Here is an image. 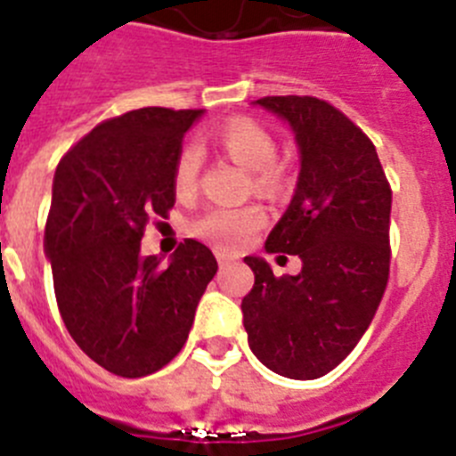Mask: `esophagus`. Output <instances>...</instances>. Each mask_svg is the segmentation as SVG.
<instances>
[{"label":"esophagus","mask_w":456,"mask_h":456,"mask_svg":"<svg viewBox=\"0 0 456 456\" xmlns=\"http://www.w3.org/2000/svg\"><path fill=\"white\" fill-rule=\"evenodd\" d=\"M232 256H228V254H224V251H216V263H219V267H225V265H231L232 263Z\"/></svg>","instance_id":"34e87169"}]
</instances>
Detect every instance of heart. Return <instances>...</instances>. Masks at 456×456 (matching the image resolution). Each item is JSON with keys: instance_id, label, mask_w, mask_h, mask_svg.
Here are the masks:
<instances>
[{"instance_id": "1", "label": "heart", "mask_w": 456, "mask_h": 456, "mask_svg": "<svg viewBox=\"0 0 456 456\" xmlns=\"http://www.w3.org/2000/svg\"><path fill=\"white\" fill-rule=\"evenodd\" d=\"M219 145L225 154L256 173V186L274 193L283 184V170L274 166V138L254 119H232L219 134ZM200 170V151L189 145L182 150L175 163V189L177 193H191L196 189ZM265 224V212L260 208H212L193 224V232L221 248H240L248 242L258 228Z\"/></svg>"}]
</instances>
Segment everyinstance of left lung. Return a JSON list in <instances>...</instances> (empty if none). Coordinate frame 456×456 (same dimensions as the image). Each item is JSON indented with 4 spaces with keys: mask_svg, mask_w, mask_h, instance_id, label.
Here are the masks:
<instances>
[{
    "mask_svg": "<svg viewBox=\"0 0 456 456\" xmlns=\"http://www.w3.org/2000/svg\"><path fill=\"white\" fill-rule=\"evenodd\" d=\"M254 106L295 135L297 184L265 251L297 256L302 270L274 276L265 258H244L256 276L242 299L244 330L267 369L314 380L355 348L383 299L392 191L371 140L334 106L314 96H265Z\"/></svg>",
    "mask_w": 456,
    "mask_h": 456,
    "instance_id": "left-lung-1",
    "label": "left lung"
}]
</instances>
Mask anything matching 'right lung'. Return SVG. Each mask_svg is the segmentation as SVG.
<instances>
[{
	"instance_id": "add662e5",
	"label": "right lung",
	"mask_w": 456,
	"mask_h": 456,
	"mask_svg": "<svg viewBox=\"0 0 456 456\" xmlns=\"http://www.w3.org/2000/svg\"><path fill=\"white\" fill-rule=\"evenodd\" d=\"M202 110L140 108L92 128L53 180L45 258L61 321L96 364L124 379L166 367L186 344L219 265L184 240L170 256L140 254L151 216L175 205V163Z\"/></svg>"
}]
</instances>
